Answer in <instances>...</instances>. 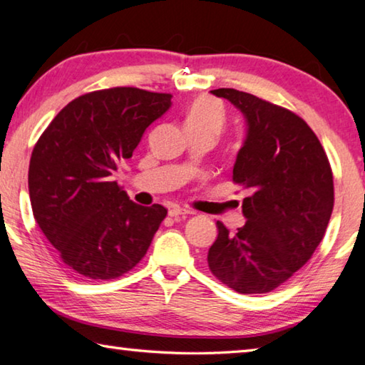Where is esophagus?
<instances>
[{
    "label": "esophagus",
    "mask_w": 365,
    "mask_h": 365,
    "mask_svg": "<svg viewBox=\"0 0 365 365\" xmlns=\"http://www.w3.org/2000/svg\"><path fill=\"white\" fill-rule=\"evenodd\" d=\"M187 214H193V212L188 211V209H182V207H177V206L169 209L170 217H178V215H187Z\"/></svg>",
    "instance_id": "esophagus-1"
}]
</instances>
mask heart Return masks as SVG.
<instances>
[{
  "mask_svg": "<svg viewBox=\"0 0 365 365\" xmlns=\"http://www.w3.org/2000/svg\"><path fill=\"white\" fill-rule=\"evenodd\" d=\"M185 127L187 130H193V128H207L215 133L220 132L224 127V109L220 104L212 100V98L201 96L190 104L185 110Z\"/></svg>",
  "mask_w": 365,
  "mask_h": 365,
  "instance_id": "1",
  "label": "heart"
}]
</instances>
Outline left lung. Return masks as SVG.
Wrapping results in <instances>:
<instances>
[{"label": "left lung", "instance_id": "left-lung-1", "mask_svg": "<svg viewBox=\"0 0 365 365\" xmlns=\"http://www.w3.org/2000/svg\"><path fill=\"white\" fill-rule=\"evenodd\" d=\"M246 122L233 165L245 185L246 224L230 233L217 222L207 264L237 293H269L301 269L322 242L333 211V175L311 127L292 110L235 88L212 90Z\"/></svg>", "mask_w": 365, "mask_h": 365}]
</instances>
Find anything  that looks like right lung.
<instances>
[{
    "label": "right lung",
    "instance_id": "1",
    "mask_svg": "<svg viewBox=\"0 0 365 365\" xmlns=\"http://www.w3.org/2000/svg\"><path fill=\"white\" fill-rule=\"evenodd\" d=\"M170 98L133 86L91 91L67 104L36 141L29 168L34 217L61 261L86 279L133 269L168 215L160 205L133 202L113 175Z\"/></svg>",
    "mask_w": 365,
    "mask_h": 365
}]
</instances>
